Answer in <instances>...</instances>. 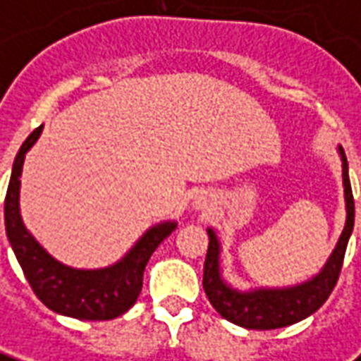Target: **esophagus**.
Wrapping results in <instances>:
<instances>
[{"label":"esophagus","mask_w":361,"mask_h":361,"mask_svg":"<svg viewBox=\"0 0 361 361\" xmlns=\"http://www.w3.org/2000/svg\"><path fill=\"white\" fill-rule=\"evenodd\" d=\"M207 203H209V200H207V195H195V201H193V207L195 209H207Z\"/></svg>","instance_id":"34e87169"}]
</instances>
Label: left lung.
Returning <instances> with one entry per match:
<instances>
[{
	"instance_id": "left-lung-1",
	"label": "left lung",
	"mask_w": 361,
	"mask_h": 361,
	"mask_svg": "<svg viewBox=\"0 0 361 361\" xmlns=\"http://www.w3.org/2000/svg\"><path fill=\"white\" fill-rule=\"evenodd\" d=\"M342 160V180H344L345 225L334 251L328 257L322 271L312 279L286 288H255V290H237L223 281L221 276V243L213 229H207L209 247L203 264V290L212 306L233 324L249 330H274L296 324L328 300L334 290L338 276L344 263L345 247L354 231V195L348 176V160L344 148H338Z\"/></svg>"
}]
</instances>
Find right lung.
I'll return each instance as SVG.
<instances>
[{"label": "right lung", "mask_w": 361, "mask_h": 361, "mask_svg": "<svg viewBox=\"0 0 361 361\" xmlns=\"http://www.w3.org/2000/svg\"><path fill=\"white\" fill-rule=\"evenodd\" d=\"M43 126L29 134L19 148L6 195V233L17 261L23 269L37 298L53 312L78 320H112L124 314L138 300L144 269L178 223L164 221L149 227L118 263L104 269H73L59 263L27 231L19 212V185L25 154L31 149Z\"/></svg>", "instance_id": "right-lung-1"}]
</instances>
